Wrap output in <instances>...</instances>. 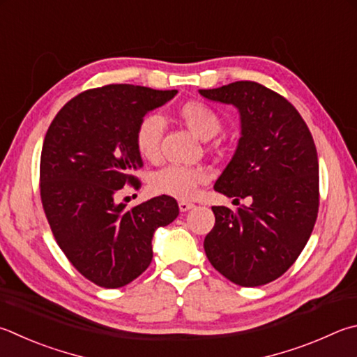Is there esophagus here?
<instances>
[{
  "mask_svg": "<svg viewBox=\"0 0 357 357\" xmlns=\"http://www.w3.org/2000/svg\"><path fill=\"white\" fill-rule=\"evenodd\" d=\"M193 207H195V204L189 203V201H179V211L181 212H187V211L193 209Z\"/></svg>",
  "mask_w": 357,
  "mask_h": 357,
  "instance_id": "34e87169",
  "label": "esophagus"
}]
</instances>
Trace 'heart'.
I'll return each mask as SVG.
<instances>
[{
    "label": "heart",
    "instance_id": "1",
    "mask_svg": "<svg viewBox=\"0 0 357 357\" xmlns=\"http://www.w3.org/2000/svg\"><path fill=\"white\" fill-rule=\"evenodd\" d=\"M179 120L201 140H211L222 129L218 114L201 101H187L178 111ZM164 134V120L158 114H148L135 129V148L146 160H156ZM207 172L199 167L168 165L151 174L150 187L158 195L176 199H189L197 193V187L207 181Z\"/></svg>",
    "mask_w": 357,
    "mask_h": 357
}]
</instances>
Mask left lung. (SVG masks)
<instances>
[{
  "label": "left lung",
  "instance_id": "8db88e82",
  "mask_svg": "<svg viewBox=\"0 0 357 357\" xmlns=\"http://www.w3.org/2000/svg\"><path fill=\"white\" fill-rule=\"evenodd\" d=\"M234 106L241 139L213 189L250 204L213 206L215 225L204 238L213 268L231 282L257 287L275 281L296 261L319 213V158L312 135L296 109L252 81L198 90Z\"/></svg>",
  "mask_w": 357,
  "mask_h": 357
}]
</instances>
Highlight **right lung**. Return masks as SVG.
I'll return each instance as SVG.
<instances>
[{"label":"right lung","instance_id":"add662e5","mask_svg":"<svg viewBox=\"0 0 357 357\" xmlns=\"http://www.w3.org/2000/svg\"><path fill=\"white\" fill-rule=\"evenodd\" d=\"M178 90L111 84L82 92L51 123L40 158V197L57 245L96 286L119 289L148 268L153 236L179 215L160 195L132 209L116 195L144 165L135 129Z\"/></svg>","mask_w":357,"mask_h":357}]
</instances>
